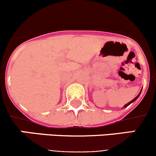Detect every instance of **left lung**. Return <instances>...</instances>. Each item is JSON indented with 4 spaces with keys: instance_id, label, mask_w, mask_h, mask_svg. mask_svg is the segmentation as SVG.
<instances>
[{
    "instance_id": "1",
    "label": "left lung",
    "mask_w": 156,
    "mask_h": 156,
    "mask_svg": "<svg viewBox=\"0 0 156 156\" xmlns=\"http://www.w3.org/2000/svg\"><path fill=\"white\" fill-rule=\"evenodd\" d=\"M141 91H142V90H141ZM141 91H140V94H138V95H137V96H136V97H135V98H134V99H133V100H131V101H130V102H129V103H127V104H126V105H125V106H124V108H126V107H127V106H129V105H130V104H131V103H133V102H134V101H135V100H136V99H137V98H138V97H139V96H140V94H141Z\"/></svg>"
}]
</instances>
